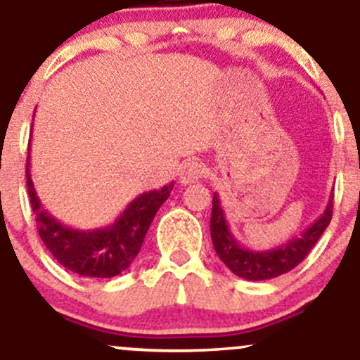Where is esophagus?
<instances>
[{"instance_id": "esophagus-1", "label": "esophagus", "mask_w": 360, "mask_h": 360, "mask_svg": "<svg viewBox=\"0 0 360 360\" xmlns=\"http://www.w3.org/2000/svg\"><path fill=\"white\" fill-rule=\"evenodd\" d=\"M205 176V165L197 160H188L183 163L179 170V183L181 184H191L197 183L198 179Z\"/></svg>"}]
</instances>
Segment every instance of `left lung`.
Segmentation results:
<instances>
[{
	"instance_id": "1",
	"label": "left lung",
	"mask_w": 360,
	"mask_h": 360,
	"mask_svg": "<svg viewBox=\"0 0 360 360\" xmlns=\"http://www.w3.org/2000/svg\"><path fill=\"white\" fill-rule=\"evenodd\" d=\"M333 195L329 197L324 212L300 235L282 245L266 250L244 248L231 233L219 195L212 197V216H210V237L219 259L238 277L245 281H268L291 271L308 256L321 235L331 223Z\"/></svg>"
}]
</instances>
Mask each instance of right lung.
<instances>
[{
	"mask_svg": "<svg viewBox=\"0 0 360 360\" xmlns=\"http://www.w3.org/2000/svg\"><path fill=\"white\" fill-rule=\"evenodd\" d=\"M31 209L36 214L38 233L52 256L72 274L82 277L110 278L130 266L139 254L150 224L162 203L169 198L172 183L160 190L144 191L127 205L110 226L78 230L60 223L43 207L31 179V157L25 163Z\"/></svg>",
	"mask_w": 360,
	"mask_h": 360,
	"instance_id": "1",
	"label": "right lung"
}]
</instances>
